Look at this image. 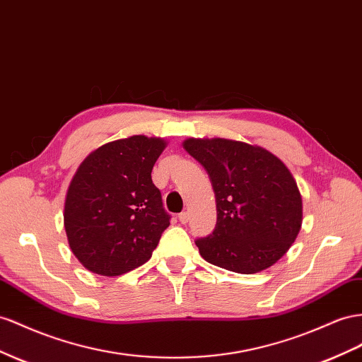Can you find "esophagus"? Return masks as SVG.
<instances>
[{"instance_id":"esophagus-1","label":"esophagus","mask_w":362,"mask_h":362,"mask_svg":"<svg viewBox=\"0 0 362 362\" xmlns=\"http://www.w3.org/2000/svg\"><path fill=\"white\" fill-rule=\"evenodd\" d=\"M178 219H180V222H181V223H187V221H189V214H187V211H182V213H180V214H178Z\"/></svg>"}]
</instances>
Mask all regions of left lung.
Wrapping results in <instances>:
<instances>
[{
  "label": "left lung",
  "mask_w": 362,
  "mask_h": 362,
  "mask_svg": "<svg viewBox=\"0 0 362 362\" xmlns=\"http://www.w3.org/2000/svg\"><path fill=\"white\" fill-rule=\"evenodd\" d=\"M184 149L207 170L216 198V227L194 240L201 256L239 274L274 265L301 228V194L289 169L242 141L189 139Z\"/></svg>",
  "instance_id": "obj_1"
}]
</instances>
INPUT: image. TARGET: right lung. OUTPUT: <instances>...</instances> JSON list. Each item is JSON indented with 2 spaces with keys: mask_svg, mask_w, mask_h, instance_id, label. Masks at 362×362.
<instances>
[{
  "mask_svg": "<svg viewBox=\"0 0 362 362\" xmlns=\"http://www.w3.org/2000/svg\"><path fill=\"white\" fill-rule=\"evenodd\" d=\"M161 139L134 135L88 155L65 198L64 226L74 256L94 274L114 277L141 267L170 226L152 169Z\"/></svg>",
  "mask_w": 362,
  "mask_h": 362,
  "instance_id": "add662e5",
  "label": "right lung"
}]
</instances>
